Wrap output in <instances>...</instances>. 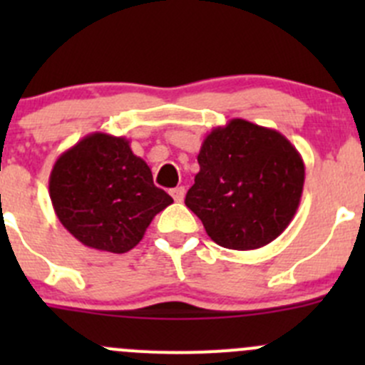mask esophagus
<instances>
[{
    "label": "esophagus",
    "instance_id": "obj_1",
    "mask_svg": "<svg viewBox=\"0 0 365 365\" xmlns=\"http://www.w3.org/2000/svg\"><path fill=\"white\" fill-rule=\"evenodd\" d=\"M169 194H171L173 200H175L176 203H182L183 197H185V187H176V189H171L169 190Z\"/></svg>",
    "mask_w": 365,
    "mask_h": 365
}]
</instances>
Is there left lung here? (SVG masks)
I'll list each match as a JSON object with an SVG mask.
<instances>
[{
    "label": "left lung",
    "instance_id": "obj_1",
    "mask_svg": "<svg viewBox=\"0 0 365 365\" xmlns=\"http://www.w3.org/2000/svg\"><path fill=\"white\" fill-rule=\"evenodd\" d=\"M197 162L185 205L217 245L259 249L289 226L300 205L305 165L281 132L235 118L206 135Z\"/></svg>",
    "mask_w": 365,
    "mask_h": 365
}]
</instances>
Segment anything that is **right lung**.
<instances>
[{
	"label": "right lung",
	"mask_w": 365,
	"mask_h": 365,
	"mask_svg": "<svg viewBox=\"0 0 365 365\" xmlns=\"http://www.w3.org/2000/svg\"><path fill=\"white\" fill-rule=\"evenodd\" d=\"M49 196L65 230L83 245L123 254L145 237L157 213L173 203L153 185L148 164L125 138L93 132L61 153Z\"/></svg>",
	"instance_id": "add662e5"
}]
</instances>
